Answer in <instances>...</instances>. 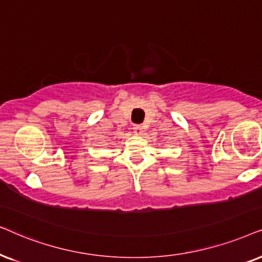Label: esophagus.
I'll return each mask as SVG.
<instances>
[{
	"mask_svg": "<svg viewBox=\"0 0 262 262\" xmlns=\"http://www.w3.org/2000/svg\"><path fill=\"white\" fill-rule=\"evenodd\" d=\"M133 130H134V133L137 134V135H142V134H144V127H142V125H140V124L134 125Z\"/></svg>",
	"mask_w": 262,
	"mask_h": 262,
	"instance_id": "obj_1",
	"label": "esophagus"
}]
</instances>
